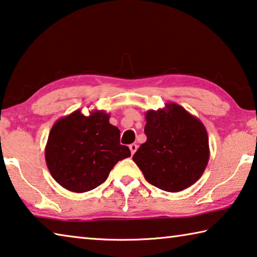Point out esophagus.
<instances>
[{
  "label": "esophagus",
  "instance_id": "esophagus-1",
  "mask_svg": "<svg viewBox=\"0 0 257 257\" xmlns=\"http://www.w3.org/2000/svg\"><path fill=\"white\" fill-rule=\"evenodd\" d=\"M130 150H131V154L133 155L138 150V145H136V144L130 145Z\"/></svg>",
  "mask_w": 257,
  "mask_h": 257
}]
</instances>
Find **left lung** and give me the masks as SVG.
<instances>
[{"mask_svg":"<svg viewBox=\"0 0 257 257\" xmlns=\"http://www.w3.org/2000/svg\"><path fill=\"white\" fill-rule=\"evenodd\" d=\"M147 141L133 161L150 184L168 192L192 186L203 175L209 159L204 124L183 107L168 102L146 112Z\"/></svg>","mask_w":257,"mask_h":257,"instance_id":"obj_1","label":"left lung"}]
</instances>
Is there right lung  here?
Instances as JSON below:
<instances>
[{
  "label": "right lung",
  "mask_w": 257,
  "mask_h": 257,
  "mask_svg": "<svg viewBox=\"0 0 257 257\" xmlns=\"http://www.w3.org/2000/svg\"><path fill=\"white\" fill-rule=\"evenodd\" d=\"M110 115L81 109L59 118L50 131L45 162L52 178L73 192H86L107 180L112 167L131 156L119 144L120 131L109 123Z\"/></svg>",
  "instance_id": "obj_1"
}]
</instances>
